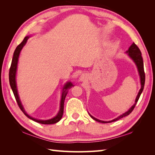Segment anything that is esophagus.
I'll return each mask as SVG.
<instances>
[{"label":"esophagus","instance_id":"esophagus-1","mask_svg":"<svg viewBox=\"0 0 155 155\" xmlns=\"http://www.w3.org/2000/svg\"><path fill=\"white\" fill-rule=\"evenodd\" d=\"M85 78H86V76H85V75L82 74L81 76H80V78H79V79H80L81 81H84V80H85Z\"/></svg>","mask_w":155,"mask_h":155}]
</instances>
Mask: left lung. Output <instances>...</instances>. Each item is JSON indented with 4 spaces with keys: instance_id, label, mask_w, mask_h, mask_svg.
Returning a JSON list of instances; mask_svg holds the SVG:
<instances>
[{
    "instance_id": "1",
    "label": "left lung",
    "mask_w": 155,
    "mask_h": 155,
    "mask_svg": "<svg viewBox=\"0 0 155 155\" xmlns=\"http://www.w3.org/2000/svg\"><path fill=\"white\" fill-rule=\"evenodd\" d=\"M127 53H128V55L129 57L132 59L134 62L135 63L136 65H137V67L138 68V72H139V75H140V83H141V88H140V90L138 94V95L136 97V100H135V103L134 104L130 107V109H129V110L128 111H127L125 113H124L123 114L120 115V116H118V118H116L114 120H112L111 121H101L100 120H97L96 118H95L94 117H93L92 116H91V118L92 119H94V120H96V121H99L100 123H110V122H112V121H115L116 120H118L121 118H124V117L126 116H128L129 114H130L131 113V112L133 110V109H134V107L137 105V102L139 100V97L141 95V94L143 90V87H144V85H145V72H144V68H143V59L142 57V53L141 51H140V50L139 49V48L134 43H133L132 45H130V46L129 47V50L126 51Z\"/></svg>"
}]
</instances>
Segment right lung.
I'll list each match as a JSON object with an SVG mask.
<instances>
[{
    "label": "right lung",
    "mask_w": 155,
    "mask_h": 155,
    "mask_svg": "<svg viewBox=\"0 0 155 155\" xmlns=\"http://www.w3.org/2000/svg\"><path fill=\"white\" fill-rule=\"evenodd\" d=\"M29 39L28 36H26L25 37V39H23V41L21 42V43L18 45L16 49L15 50V51L13 53V59H12V61L11 64V67L10 68V72H9V81H10V85L11 86V88L12 89V91L13 92V94L15 96V100L17 102V104L21 110L22 111L23 113H24L28 118L34 120L37 123H39L41 124H54L58 122V121L61 119L63 114V110H64V102L65 97H66V96L67 94V90L68 88H71L72 86V83L71 82H67L66 83L63 88V92H62V95H61V103H60V109L58 113V114L55 116L54 118L47 120H37L35 118H32L28 114L26 111L24 109V107H23L21 100L19 99V97H18V92H17V85H16V80H15V76H16V72H17V63H18V57H19V54L22 48H23V46L25 45L26 43V42L28 39Z\"/></svg>",
    "instance_id": "obj_1"
}]
</instances>
